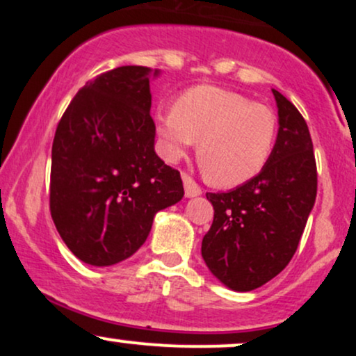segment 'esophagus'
I'll use <instances>...</instances> for the list:
<instances>
[{"label":"esophagus","mask_w":356,"mask_h":356,"mask_svg":"<svg viewBox=\"0 0 356 356\" xmlns=\"http://www.w3.org/2000/svg\"><path fill=\"white\" fill-rule=\"evenodd\" d=\"M182 181H184V191H186L187 197H195V195L202 194V189L199 187V184L195 182L189 174L182 172Z\"/></svg>","instance_id":"esophagus-1"}]
</instances>
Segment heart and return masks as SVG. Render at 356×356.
<instances>
[{
    "mask_svg": "<svg viewBox=\"0 0 356 356\" xmlns=\"http://www.w3.org/2000/svg\"><path fill=\"white\" fill-rule=\"evenodd\" d=\"M157 134L170 157L197 142L204 177L219 187H236L266 167L276 147L277 117L268 105L211 85L182 92L172 110L155 115Z\"/></svg>",
    "mask_w": 356,
    "mask_h": 356,
    "instance_id": "b5f03b06",
    "label": "heart"
}]
</instances>
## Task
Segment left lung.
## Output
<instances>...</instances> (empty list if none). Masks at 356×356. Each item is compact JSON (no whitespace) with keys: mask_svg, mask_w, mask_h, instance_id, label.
<instances>
[{"mask_svg":"<svg viewBox=\"0 0 356 356\" xmlns=\"http://www.w3.org/2000/svg\"><path fill=\"white\" fill-rule=\"evenodd\" d=\"M280 115L276 147L254 179L229 192H207L214 207L202 257L234 291L259 288L288 266L316 199V161L303 115L273 90Z\"/></svg>","mask_w":356,"mask_h":356,"instance_id":"obj_1","label":"left lung"}]
</instances>
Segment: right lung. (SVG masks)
Instances as JSON below:
<instances>
[{
  "mask_svg": "<svg viewBox=\"0 0 356 356\" xmlns=\"http://www.w3.org/2000/svg\"><path fill=\"white\" fill-rule=\"evenodd\" d=\"M149 72L130 65L100 73L79 90L56 125L51 219L68 249L92 266L132 256L155 212L184 195L181 172L154 152Z\"/></svg>",
  "mask_w": 356,
  "mask_h": 356,
  "instance_id": "right-lung-1",
  "label": "right lung"
}]
</instances>
